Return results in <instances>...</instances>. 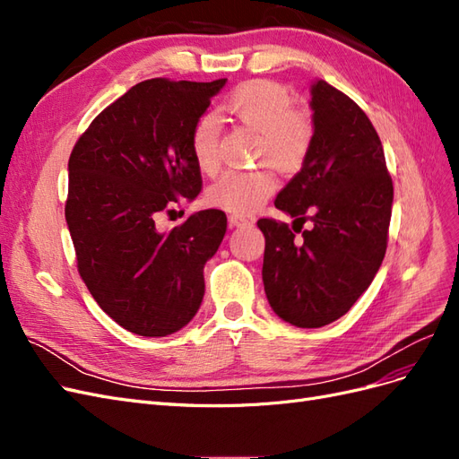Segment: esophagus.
Here are the masks:
<instances>
[{
  "instance_id": "34e87169",
  "label": "esophagus",
  "mask_w": 459,
  "mask_h": 459,
  "mask_svg": "<svg viewBox=\"0 0 459 459\" xmlns=\"http://www.w3.org/2000/svg\"><path fill=\"white\" fill-rule=\"evenodd\" d=\"M228 221H230L231 228H239V226H247V224H248L247 218L238 216V214H230V216H228Z\"/></svg>"
}]
</instances>
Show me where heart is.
<instances>
[{
  "label": "heart",
  "instance_id": "obj_1",
  "mask_svg": "<svg viewBox=\"0 0 459 459\" xmlns=\"http://www.w3.org/2000/svg\"><path fill=\"white\" fill-rule=\"evenodd\" d=\"M221 110L258 132L255 159L268 162L280 172L290 174L307 162L314 126L310 117L293 107V95L273 80H248L233 88L224 100ZM220 124L212 115L201 117L189 134L191 155L199 170L212 174L220 166ZM277 179L272 169L230 170L208 187L206 199L212 206L233 214H251L268 201L275 191Z\"/></svg>",
  "mask_w": 459,
  "mask_h": 459
}]
</instances>
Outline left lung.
I'll use <instances>...</instances> for the list:
<instances>
[{"label":"left lung","instance_id":"left-lung-1","mask_svg":"<svg viewBox=\"0 0 459 459\" xmlns=\"http://www.w3.org/2000/svg\"><path fill=\"white\" fill-rule=\"evenodd\" d=\"M314 142L275 208L300 221L260 218L262 281L273 312L297 327L335 322L369 287L386 253L393 179L368 115L327 82L312 86ZM307 219L310 230H302ZM295 232H302L295 238Z\"/></svg>","mask_w":459,"mask_h":459}]
</instances>
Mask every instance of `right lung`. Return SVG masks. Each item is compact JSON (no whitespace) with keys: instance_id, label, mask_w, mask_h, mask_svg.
Here are the masks:
<instances>
[{"instance_id":"1","label":"right lung","mask_w":459,"mask_h":459,"mask_svg":"<svg viewBox=\"0 0 459 459\" xmlns=\"http://www.w3.org/2000/svg\"><path fill=\"white\" fill-rule=\"evenodd\" d=\"M224 84L143 80L93 118L68 159L65 218L78 273L135 335H170L201 307L203 268L224 239L226 214L193 212L169 233L155 220L201 193L189 134Z\"/></svg>"}]
</instances>
